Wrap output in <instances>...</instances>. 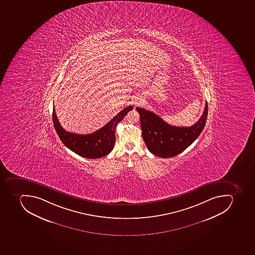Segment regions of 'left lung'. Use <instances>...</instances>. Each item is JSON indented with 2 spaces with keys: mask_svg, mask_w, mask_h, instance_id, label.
<instances>
[{
  "mask_svg": "<svg viewBox=\"0 0 255 255\" xmlns=\"http://www.w3.org/2000/svg\"><path fill=\"white\" fill-rule=\"evenodd\" d=\"M140 114L142 137L149 152L160 157L179 154L198 138L206 126L208 104L199 120L190 127H173L154 113L136 107Z\"/></svg>",
  "mask_w": 255,
  "mask_h": 255,
  "instance_id": "obj_1",
  "label": "left lung"
}]
</instances>
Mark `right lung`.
Instances as JSON below:
<instances>
[{
	"mask_svg": "<svg viewBox=\"0 0 255 255\" xmlns=\"http://www.w3.org/2000/svg\"><path fill=\"white\" fill-rule=\"evenodd\" d=\"M132 110L128 106L117 114L105 127L90 134H77L65 130L57 119L55 108H53V126L60 140L68 149L86 158L105 157L113 150L115 143V128L127 113Z\"/></svg>",
	"mask_w": 255,
	"mask_h": 255,
	"instance_id": "obj_1",
	"label": "right lung"
}]
</instances>
